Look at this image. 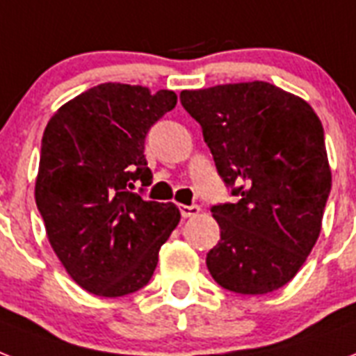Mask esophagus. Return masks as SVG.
Returning a JSON list of instances; mask_svg holds the SVG:
<instances>
[{
    "mask_svg": "<svg viewBox=\"0 0 356 356\" xmlns=\"http://www.w3.org/2000/svg\"><path fill=\"white\" fill-rule=\"evenodd\" d=\"M198 211H200V206H197V204H193V206H180V213L184 219L198 216Z\"/></svg>",
    "mask_w": 356,
    "mask_h": 356,
    "instance_id": "obj_1",
    "label": "esophagus"
}]
</instances>
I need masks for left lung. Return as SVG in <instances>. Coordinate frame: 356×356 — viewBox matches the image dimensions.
Wrapping results in <instances>:
<instances>
[{
  "label": "left lung",
  "instance_id": "1",
  "mask_svg": "<svg viewBox=\"0 0 356 356\" xmlns=\"http://www.w3.org/2000/svg\"><path fill=\"white\" fill-rule=\"evenodd\" d=\"M180 102L238 197L211 206L221 228L206 256L211 277L243 296L282 288L321 232L332 184L321 120L302 98L266 81L181 90Z\"/></svg>",
  "mask_w": 356,
  "mask_h": 356
}]
</instances>
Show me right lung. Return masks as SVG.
I'll return each mask as SVG.
<instances>
[{
  "label": "right lung",
  "instance_id": "right-lung-1",
  "mask_svg": "<svg viewBox=\"0 0 356 356\" xmlns=\"http://www.w3.org/2000/svg\"><path fill=\"white\" fill-rule=\"evenodd\" d=\"M176 100L172 90L102 83L66 102L44 129L37 208L66 273L95 296L147 286L180 222L172 202L129 191L135 181L152 184L145 139Z\"/></svg>",
  "mask_w": 356,
  "mask_h": 356
}]
</instances>
